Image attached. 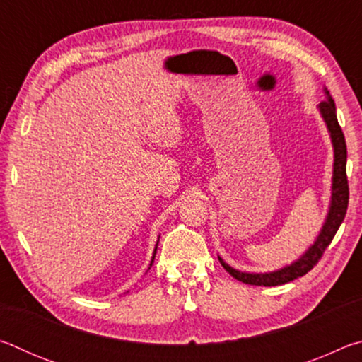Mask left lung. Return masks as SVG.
<instances>
[{"label": "left lung", "instance_id": "obj_1", "mask_svg": "<svg viewBox=\"0 0 362 362\" xmlns=\"http://www.w3.org/2000/svg\"><path fill=\"white\" fill-rule=\"evenodd\" d=\"M324 95L326 100L321 102L317 105L320 115L324 121V124L327 127V132L330 136V142H332L334 148V164H332V185H330V203L329 209L324 218V223L320 230V235L316 236L313 244L305 250V252L298 257L297 260H293L289 265L283 268L274 269V272L267 273H249L241 272L230 267L222 257L218 255V260L222 263V267L228 272L233 278L246 284L252 286H279L286 284L289 281L297 279L303 276L313 268L317 260L321 259V255L326 247L334 240L337 230L341 225L343 218H345L346 207H348V180H346V144L345 136H343L341 127L337 121V110L334 99L330 97L329 90L324 88Z\"/></svg>", "mask_w": 362, "mask_h": 362}]
</instances>
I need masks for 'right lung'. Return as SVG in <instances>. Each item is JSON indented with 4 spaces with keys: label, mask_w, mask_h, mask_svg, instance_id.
I'll return each instance as SVG.
<instances>
[{
    "label": "right lung",
    "mask_w": 362,
    "mask_h": 362,
    "mask_svg": "<svg viewBox=\"0 0 362 362\" xmlns=\"http://www.w3.org/2000/svg\"><path fill=\"white\" fill-rule=\"evenodd\" d=\"M158 243H159V238H158V241H156V246H155V250H153V257H151V262H150V267H148V269L151 268V265H153V262H155V255H156V249H158ZM148 269H146L145 273H148ZM129 292V291H127Z\"/></svg>",
    "instance_id": "obj_1"
}]
</instances>
